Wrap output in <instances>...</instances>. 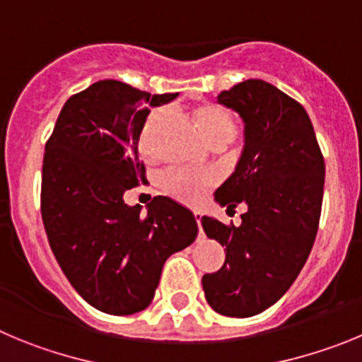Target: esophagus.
<instances>
[{
    "instance_id": "esophagus-1",
    "label": "esophagus",
    "mask_w": 362,
    "mask_h": 362,
    "mask_svg": "<svg viewBox=\"0 0 362 362\" xmlns=\"http://www.w3.org/2000/svg\"><path fill=\"white\" fill-rule=\"evenodd\" d=\"M194 220H197V223H198V229H200V236L204 233H202V213H194Z\"/></svg>"
}]
</instances>
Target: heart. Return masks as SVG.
Listing matches in <instances>:
<instances>
[{
	"instance_id": "heart-1",
	"label": "heart",
	"mask_w": 362,
	"mask_h": 362,
	"mask_svg": "<svg viewBox=\"0 0 362 362\" xmlns=\"http://www.w3.org/2000/svg\"><path fill=\"white\" fill-rule=\"evenodd\" d=\"M164 117V110H153L144 120L141 139V153L144 158L151 160L155 158V148H153V135L157 124ZM193 119L198 129L205 136V141L211 146L230 142L236 135V122L227 110L211 103L197 104L193 108ZM214 185V177L209 173H194L189 169H173L162 178V191L175 198L177 202L185 205H197L204 200L205 193Z\"/></svg>"
}]
</instances>
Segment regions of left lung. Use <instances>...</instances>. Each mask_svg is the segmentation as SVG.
<instances>
[{"label": "left lung", "instance_id": "left-lung-1", "mask_svg": "<svg viewBox=\"0 0 362 362\" xmlns=\"http://www.w3.org/2000/svg\"><path fill=\"white\" fill-rule=\"evenodd\" d=\"M218 103L245 120V149L233 177L216 191L229 211L247 204L242 226L202 218L226 247V263L202 278L218 314L250 317L285 294L317 234L325 158L307 110L272 84L249 79L223 90Z\"/></svg>", "mask_w": 362, "mask_h": 362}]
</instances>
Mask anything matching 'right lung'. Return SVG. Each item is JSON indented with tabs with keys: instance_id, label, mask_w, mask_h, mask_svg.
Segmentation results:
<instances>
[{
	"instance_id": "add662e5",
	"label": "right lung",
	"mask_w": 362,
	"mask_h": 362,
	"mask_svg": "<svg viewBox=\"0 0 362 362\" xmlns=\"http://www.w3.org/2000/svg\"><path fill=\"white\" fill-rule=\"evenodd\" d=\"M175 97L99 81L64 103L45 146L41 216L48 243L81 298L106 314L149 307L165 259L198 234L193 213L171 198H153L146 216L122 198L146 178L139 158L146 104Z\"/></svg>"
}]
</instances>
